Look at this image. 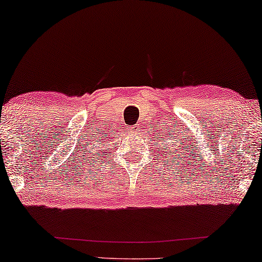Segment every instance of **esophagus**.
<instances>
[{
	"label": "esophagus",
	"mask_w": 262,
	"mask_h": 262,
	"mask_svg": "<svg viewBox=\"0 0 262 262\" xmlns=\"http://www.w3.org/2000/svg\"><path fill=\"white\" fill-rule=\"evenodd\" d=\"M140 133V124H134L129 128V134L130 135H138Z\"/></svg>",
	"instance_id": "1"
}]
</instances>
